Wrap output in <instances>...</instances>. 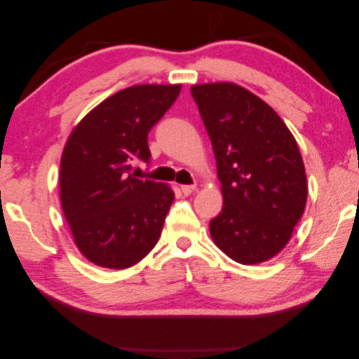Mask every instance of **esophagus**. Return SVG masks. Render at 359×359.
Returning <instances> with one entry per match:
<instances>
[{
    "label": "esophagus",
    "instance_id": "esophagus-1",
    "mask_svg": "<svg viewBox=\"0 0 359 359\" xmlns=\"http://www.w3.org/2000/svg\"><path fill=\"white\" fill-rule=\"evenodd\" d=\"M194 190H196V186H194V184H191V186H181V191L184 193V196H189V194H191Z\"/></svg>",
    "mask_w": 359,
    "mask_h": 359
}]
</instances>
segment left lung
Instances as JSON below:
<instances>
[{"mask_svg": "<svg viewBox=\"0 0 359 359\" xmlns=\"http://www.w3.org/2000/svg\"><path fill=\"white\" fill-rule=\"evenodd\" d=\"M211 139L223 210L210 222L214 243L255 265L281 252L307 202L302 157L286 124L257 95L229 82L191 86Z\"/></svg>", "mask_w": 359, "mask_h": 359, "instance_id": "left-lung-1", "label": "left lung"}]
</instances>
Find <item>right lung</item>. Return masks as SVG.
Instances as JSON below:
<instances>
[{
  "mask_svg": "<svg viewBox=\"0 0 359 359\" xmlns=\"http://www.w3.org/2000/svg\"><path fill=\"white\" fill-rule=\"evenodd\" d=\"M181 85H136L118 91L74 127L61 157L60 196L81 253L124 269L157 244L175 199L163 182L136 178L149 163L148 133L177 100Z\"/></svg>",
  "mask_w": 359,
  "mask_h": 359,
  "instance_id": "1",
  "label": "right lung"
}]
</instances>
